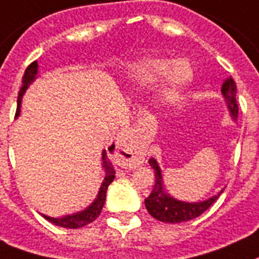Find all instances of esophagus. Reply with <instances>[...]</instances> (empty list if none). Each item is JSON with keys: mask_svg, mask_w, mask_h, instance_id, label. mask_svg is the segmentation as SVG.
I'll return each mask as SVG.
<instances>
[{"mask_svg": "<svg viewBox=\"0 0 259 259\" xmlns=\"http://www.w3.org/2000/svg\"><path fill=\"white\" fill-rule=\"evenodd\" d=\"M114 153L119 165L124 168H134L143 163L144 155L142 149L135 148L127 142H117L114 145Z\"/></svg>", "mask_w": 259, "mask_h": 259, "instance_id": "34e87169", "label": "esophagus"}]
</instances>
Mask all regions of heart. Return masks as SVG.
I'll list each match as a JSON object with an SVG mask.
<instances>
[{
	"label": "heart",
	"mask_w": 259,
	"mask_h": 259,
	"mask_svg": "<svg viewBox=\"0 0 259 259\" xmlns=\"http://www.w3.org/2000/svg\"><path fill=\"white\" fill-rule=\"evenodd\" d=\"M193 71L185 61L152 58L145 59L134 67V78L142 86H149L163 78L160 95L164 103H175L181 91L191 82Z\"/></svg>",
	"instance_id": "1"
}]
</instances>
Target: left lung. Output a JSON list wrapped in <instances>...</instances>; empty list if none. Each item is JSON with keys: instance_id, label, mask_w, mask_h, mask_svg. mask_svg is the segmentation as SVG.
<instances>
[{"instance_id": "1", "label": "left lung", "mask_w": 259, "mask_h": 259, "mask_svg": "<svg viewBox=\"0 0 259 259\" xmlns=\"http://www.w3.org/2000/svg\"><path fill=\"white\" fill-rule=\"evenodd\" d=\"M221 93L225 98V102L228 104V108L230 111V116L233 120H237L238 116V104H237L236 94L237 87L236 82L233 78H228L222 83ZM149 165L155 170V185L148 197L145 198V208L153 219L159 220L161 222H168V224H179V222H185L189 220H193L198 215H201L206 209L210 206L213 202L220 197V192L217 196L205 200L200 202H184L179 201L176 198L166 193L165 188L163 184V176H161V169L155 159H149Z\"/></svg>"}]
</instances>
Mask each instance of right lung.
Returning <instances> with one entry per match:
<instances>
[{"instance_id": "right-lung-1", "label": "right lung", "mask_w": 259, "mask_h": 259, "mask_svg": "<svg viewBox=\"0 0 259 259\" xmlns=\"http://www.w3.org/2000/svg\"><path fill=\"white\" fill-rule=\"evenodd\" d=\"M38 74V65L37 62H33L27 66L26 71L22 76V87L19 90L18 93V99H17V112L16 116L19 115V111H21V100H22V96L25 94V91L27 90L29 84L33 82L34 79L37 78ZM114 148V145H112ZM102 165H103L104 170H106V177H104V181L102 183V187L99 189V193L96 196V198L94 200V202L90 205L89 208H86L84 210L78 211V213H74V214H67L63 215V217H59V219H54V217H49V215H45V219L50 221L51 224H54L57 226H62V228H67V229H78V228H83L86 226L87 224H91L93 221H95L98 217H99L100 211L103 209L104 201H106V193L107 188L110 185L115 179V169L112 164H111L108 156H107L106 149L102 152Z\"/></svg>"}]
</instances>
